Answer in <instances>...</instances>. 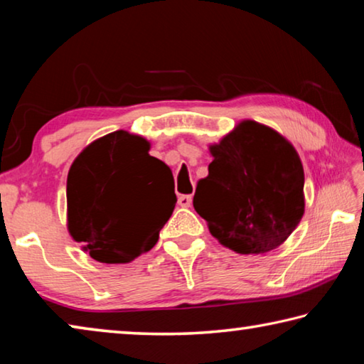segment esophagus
<instances>
[{
  "label": "esophagus",
  "mask_w": 364,
  "mask_h": 364,
  "mask_svg": "<svg viewBox=\"0 0 364 364\" xmlns=\"http://www.w3.org/2000/svg\"><path fill=\"white\" fill-rule=\"evenodd\" d=\"M191 204H193V196L183 194V196L178 197V205H181V207H191Z\"/></svg>",
  "instance_id": "34e87169"
}]
</instances>
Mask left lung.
<instances>
[{
  "label": "left lung",
  "mask_w": 364,
  "mask_h": 364,
  "mask_svg": "<svg viewBox=\"0 0 364 364\" xmlns=\"http://www.w3.org/2000/svg\"><path fill=\"white\" fill-rule=\"evenodd\" d=\"M208 151L213 160L193 204L212 236L242 255L279 247L305 212L304 165L294 146L244 120Z\"/></svg>",
  "instance_id": "1"
}]
</instances>
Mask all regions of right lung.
<instances>
[{
	"label": "right lung",
	"mask_w": 364,
	"mask_h": 364,
	"mask_svg": "<svg viewBox=\"0 0 364 364\" xmlns=\"http://www.w3.org/2000/svg\"><path fill=\"white\" fill-rule=\"evenodd\" d=\"M143 136L114 132L93 141L67 176V228L73 241L101 263H128L151 250L171 217L176 196L162 160Z\"/></svg>",
	"instance_id": "obj_1"
}]
</instances>
